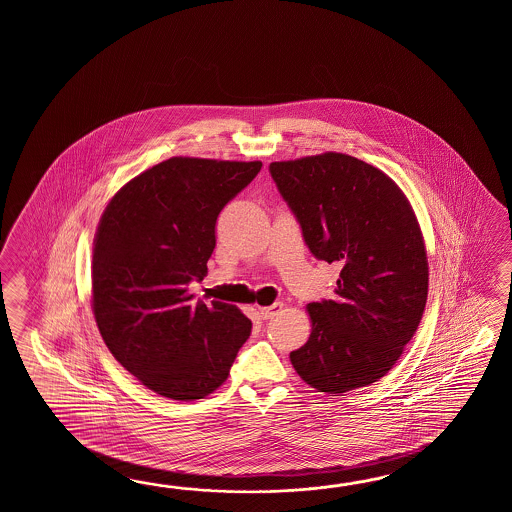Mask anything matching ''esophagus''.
Segmentation results:
<instances>
[{
  "mask_svg": "<svg viewBox=\"0 0 512 512\" xmlns=\"http://www.w3.org/2000/svg\"><path fill=\"white\" fill-rule=\"evenodd\" d=\"M282 307V302H276V304L267 305V307H258V315H260L263 320H269L272 316L278 315V313L282 311Z\"/></svg>",
  "mask_w": 512,
  "mask_h": 512,
  "instance_id": "obj_1",
  "label": "esophagus"
}]
</instances>
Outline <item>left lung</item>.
<instances>
[{
    "label": "left lung",
    "mask_w": 512,
    "mask_h": 512,
    "mask_svg": "<svg viewBox=\"0 0 512 512\" xmlns=\"http://www.w3.org/2000/svg\"><path fill=\"white\" fill-rule=\"evenodd\" d=\"M318 260L342 267L333 300L307 305L311 335L291 351L318 392L379 381L403 355L425 311L428 260L414 208L379 168L326 152L269 166Z\"/></svg>",
    "instance_id": "obj_1"
}]
</instances>
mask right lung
<instances>
[{
	"mask_svg": "<svg viewBox=\"0 0 512 512\" xmlns=\"http://www.w3.org/2000/svg\"><path fill=\"white\" fill-rule=\"evenodd\" d=\"M260 170V161L172 157L122 186L100 218L95 322L111 355L152 392L205 399L251 335L236 305L194 302L188 285L207 276L219 212Z\"/></svg>",
	"mask_w": 512,
	"mask_h": 512,
	"instance_id": "add662e5",
	"label": "right lung"
}]
</instances>
